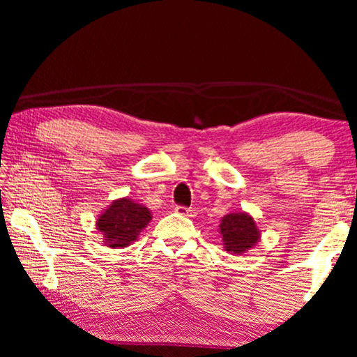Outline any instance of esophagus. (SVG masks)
<instances>
[{"instance_id":"esophagus-1","label":"esophagus","mask_w":357,"mask_h":357,"mask_svg":"<svg viewBox=\"0 0 357 357\" xmlns=\"http://www.w3.org/2000/svg\"><path fill=\"white\" fill-rule=\"evenodd\" d=\"M175 211H177L178 214H182V216H187V218H192V216H195V213H193V209H190V208H183V206H177L175 208Z\"/></svg>"}]
</instances>
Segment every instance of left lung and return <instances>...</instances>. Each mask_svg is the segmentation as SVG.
<instances>
[{
  "mask_svg": "<svg viewBox=\"0 0 357 357\" xmlns=\"http://www.w3.org/2000/svg\"><path fill=\"white\" fill-rule=\"evenodd\" d=\"M219 234L222 237L224 250L231 255H242L260 242L261 231L255 219L245 211L229 213L221 219Z\"/></svg>",
  "mask_w": 357,
  "mask_h": 357,
  "instance_id": "obj_1",
  "label": "left lung"
}]
</instances>
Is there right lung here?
I'll use <instances>...</instances> for the list:
<instances>
[{"label": "right lung", "instance_id": "add662e5", "mask_svg": "<svg viewBox=\"0 0 357 357\" xmlns=\"http://www.w3.org/2000/svg\"><path fill=\"white\" fill-rule=\"evenodd\" d=\"M153 219L144 204L128 197L116 198L96 219V229L104 236V245L125 248L138 241L139 234Z\"/></svg>", "mask_w": 357, "mask_h": 357}]
</instances>
